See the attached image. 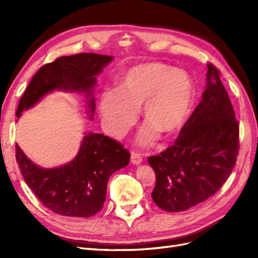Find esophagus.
I'll use <instances>...</instances> for the list:
<instances>
[{
    "label": "esophagus",
    "instance_id": "obj_1",
    "mask_svg": "<svg viewBox=\"0 0 258 258\" xmlns=\"http://www.w3.org/2000/svg\"><path fill=\"white\" fill-rule=\"evenodd\" d=\"M131 162L134 165H140L142 162V156L138 152H132L131 153Z\"/></svg>",
    "mask_w": 258,
    "mask_h": 258
}]
</instances>
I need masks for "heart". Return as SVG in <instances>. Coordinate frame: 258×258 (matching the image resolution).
I'll list each match as a JSON object with an SVG mask.
<instances>
[{"instance_id": "1", "label": "heart", "mask_w": 258, "mask_h": 258, "mask_svg": "<svg viewBox=\"0 0 258 258\" xmlns=\"http://www.w3.org/2000/svg\"><path fill=\"white\" fill-rule=\"evenodd\" d=\"M194 88L185 71L150 62L123 72L117 91L107 90L100 100V113L106 129L121 138L137 120L141 106L146 126L140 135L142 144H150L161 132L171 136L181 129L191 110Z\"/></svg>"}]
</instances>
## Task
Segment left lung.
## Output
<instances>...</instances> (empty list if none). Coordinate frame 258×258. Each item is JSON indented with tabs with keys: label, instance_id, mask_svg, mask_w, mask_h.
Segmentation results:
<instances>
[{
	"label": "left lung",
	"instance_id": "obj_1",
	"mask_svg": "<svg viewBox=\"0 0 258 258\" xmlns=\"http://www.w3.org/2000/svg\"><path fill=\"white\" fill-rule=\"evenodd\" d=\"M221 72L208 63L207 89L173 145L150 156L154 202L181 212L210 198L227 181L239 154V122Z\"/></svg>",
	"mask_w": 258,
	"mask_h": 258
}]
</instances>
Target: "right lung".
Segmentation results:
<instances>
[{
    "instance_id": "obj_1",
    "label": "right lung",
    "mask_w": 258,
    "mask_h": 258,
    "mask_svg": "<svg viewBox=\"0 0 258 258\" xmlns=\"http://www.w3.org/2000/svg\"><path fill=\"white\" fill-rule=\"evenodd\" d=\"M112 56L92 52L59 57L44 64L32 77L19 101L16 116L54 89L85 91L90 95L96 75L112 61ZM91 116L95 100L89 101ZM16 160L21 174L37 199L52 212L72 217H90L102 209L110 176L130 160L122 144L101 134L84 137L80 152L67 165L42 169L30 161L16 144Z\"/></svg>"
}]
</instances>
